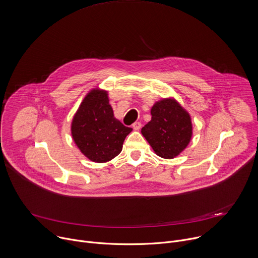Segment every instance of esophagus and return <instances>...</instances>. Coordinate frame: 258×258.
I'll use <instances>...</instances> for the list:
<instances>
[{
	"label": "esophagus",
	"mask_w": 258,
	"mask_h": 258,
	"mask_svg": "<svg viewBox=\"0 0 258 258\" xmlns=\"http://www.w3.org/2000/svg\"><path fill=\"white\" fill-rule=\"evenodd\" d=\"M141 127H142V123H141V122H135V123L133 124V128H134L135 131H139Z\"/></svg>",
	"instance_id": "34e87169"
}]
</instances>
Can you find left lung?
Returning a JSON list of instances; mask_svg holds the SVG:
<instances>
[{"instance_id":"8db88e82","label":"left lung","mask_w":258,"mask_h":258,"mask_svg":"<svg viewBox=\"0 0 258 258\" xmlns=\"http://www.w3.org/2000/svg\"><path fill=\"white\" fill-rule=\"evenodd\" d=\"M151 115V120L142 128V135L159 157L175 158L192 137L189 113L174 98H163L153 105Z\"/></svg>"}]
</instances>
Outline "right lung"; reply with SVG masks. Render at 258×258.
Instances as JSON below:
<instances>
[{
	"label": "right lung",
	"instance_id": "right-lung-1",
	"mask_svg": "<svg viewBox=\"0 0 258 258\" xmlns=\"http://www.w3.org/2000/svg\"><path fill=\"white\" fill-rule=\"evenodd\" d=\"M132 131L114 117L108 92L99 88L85 96L71 123L76 146L84 156L96 163H105L116 157Z\"/></svg>",
	"mask_w": 258,
	"mask_h": 258
}]
</instances>
